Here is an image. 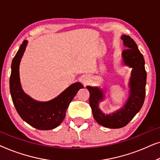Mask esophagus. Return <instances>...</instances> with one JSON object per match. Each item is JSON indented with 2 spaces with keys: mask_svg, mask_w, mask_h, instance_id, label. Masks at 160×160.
<instances>
[{
  "mask_svg": "<svg viewBox=\"0 0 160 160\" xmlns=\"http://www.w3.org/2000/svg\"><path fill=\"white\" fill-rule=\"evenodd\" d=\"M89 82H90V78H89V76L85 75L84 76H82V84L84 85V86H86V85L88 84Z\"/></svg>",
  "mask_w": 160,
  "mask_h": 160,
  "instance_id": "esophagus-1",
  "label": "esophagus"
}]
</instances>
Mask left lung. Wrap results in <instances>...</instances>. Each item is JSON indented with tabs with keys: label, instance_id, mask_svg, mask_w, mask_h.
I'll use <instances>...</instances> for the list:
<instances>
[{
	"label": "left lung",
	"instance_id": "obj_1",
	"mask_svg": "<svg viewBox=\"0 0 160 160\" xmlns=\"http://www.w3.org/2000/svg\"><path fill=\"white\" fill-rule=\"evenodd\" d=\"M121 38L127 48L122 52L123 63L132 68L129 82L130 95L126 103L116 112L105 114L99 108V102L104 98L103 91L98 87H87L89 92V105L96 122L100 125L112 129L126 126L141 110L146 95V71L143 54L130 36L122 35Z\"/></svg>",
	"mask_w": 160,
	"mask_h": 160
}]
</instances>
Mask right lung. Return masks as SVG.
<instances>
[{
	"label": "right lung",
	"instance_id": "1",
	"mask_svg": "<svg viewBox=\"0 0 160 160\" xmlns=\"http://www.w3.org/2000/svg\"><path fill=\"white\" fill-rule=\"evenodd\" d=\"M27 44L28 41L25 40L12 62L9 84L13 103L22 119L30 126L41 130H52L62 123L70 102L84 86L79 82L74 83L58 97L47 102L37 101L28 96L22 89L19 71Z\"/></svg>",
	"mask_w": 160,
	"mask_h": 160
}]
</instances>
